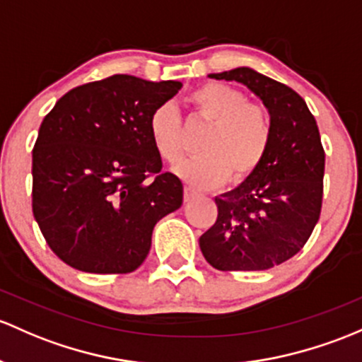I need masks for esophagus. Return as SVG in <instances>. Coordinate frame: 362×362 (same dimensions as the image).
Wrapping results in <instances>:
<instances>
[{
  "instance_id": "obj_1",
  "label": "esophagus",
  "mask_w": 362,
  "mask_h": 362,
  "mask_svg": "<svg viewBox=\"0 0 362 362\" xmlns=\"http://www.w3.org/2000/svg\"><path fill=\"white\" fill-rule=\"evenodd\" d=\"M194 196H196V192H194L191 187L184 189V201H185V203H187V201H191Z\"/></svg>"
}]
</instances>
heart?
I'll return each instance as SVG.
<instances>
[{
	"label": "heart",
	"mask_w": 362,
	"mask_h": 362,
	"mask_svg": "<svg viewBox=\"0 0 362 362\" xmlns=\"http://www.w3.org/2000/svg\"><path fill=\"white\" fill-rule=\"evenodd\" d=\"M192 114L210 124L199 140V154L184 159L177 171L187 184L210 189L229 178L243 184L267 156L272 117L267 107L248 102L241 90L223 83L201 85L187 98ZM149 136L163 161L177 163L185 149L184 123L173 104H161L149 116Z\"/></svg>",
	"instance_id": "b5f03b06"
}]
</instances>
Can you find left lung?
I'll return each instance as SVG.
<instances>
[{"instance_id": "obj_1", "label": "left lung", "mask_w": 362, "mask_h": 362, "mask_svg": "<svg viewBox=\"0 0 362 362\" xmlns=\"http://www.w3.org/2000/svg\"><path fill=\"white\" fill-rule=\"evenodd\" d=\"M246 85L272 117V142L260 168L215 197L216 222L199 238L218 271H267L309 241L322 206L325 149L305 100L290 86L250 67L210 74Z\"/></svg>"}]
</instances>
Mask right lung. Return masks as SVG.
Returning <instances> with one entry per match:
<instances>
[{
	"label": "right lung",
	"mask_w": 362,
	"mask_h": 362,
	"mask_svg": "<svg viewBox=\"0 0 362 362\" xmlns=\"http://www.w3.org/2000/svg\"><path fill=\"white\" fill-rule=\"evenodd\" d=\"M182 88L114 74L67 91L33 149V215L53 253L91 274H128L154 226L178 210L184 185L163 171L149 116Z\"/></svg>",
	"instance_id": "obj_1"
}]
</instances>
